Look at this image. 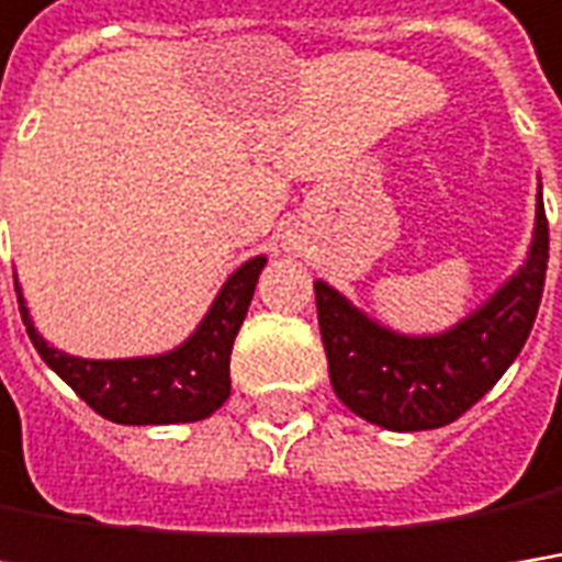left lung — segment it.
<instances>
[{
  "label": "left lung",
  "instance_id": "1",
  "mask_svg": "<svg viewBox=\"0 0 562 562\" xmlns=\"http://www.w3.org/2000/svg\"><path fill=\"white\" fill-rule=\"evenodd\" d=\"M547 215L538 187L535 235L525 263L480 308L442 334H397L359 312L324 280L314 282L317 324L334 394L349 411L391 432L454 423L503 379L521 352L547 277Z\"/></svg>",
  "mask_w": 562,
  "mask_h": 562
}]
</instances>
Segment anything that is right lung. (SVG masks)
<instances>
[{"label":"right lung","instance_id":"obj_1","mask_svg":"<svg viewBox=\"0 0 562 562\" xmlns=\"http://www.w3.org/2000/svg\"><path fill=\"white\" fill-rule=\"evenodd\" d=\"M267 267V257L245 260L222 282L210 312L181 347L158 356L133 359H82L50 347L34 327L24 305L21 285L15 282L18 308L27 327V337L41 359L66 381L85 404L111 423L123 426H165V423H196L215 413L232 391L228 359L232 344L245 324L257 277Z\"/></svg>","mask_w":562,"mask_h":562}]
</instances>
